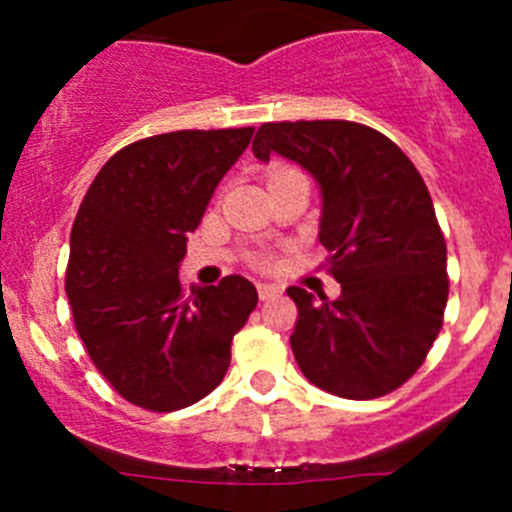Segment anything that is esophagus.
Wrapping results in <instances>:
<instances>
[{
    "mask_svg": "<svg viewBox=\"0 0 512 512\" xmlns=\"http://www.w3.org/2000/svg\"><path fill=\"white\" fill-rule=\"evenodd\" d=\"M256 289H259V300H274V297L282 295V287H277V284L261 282Z\"/></svg>",
    "mask_w": 512,
    "mask_h": 512,
    "instance_id": "1",
    "label": "esophagus"
}]
</instances>
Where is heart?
<instances>
[{
  "label": "heart",
  "mask_w": 512,
  "mask_h": 512,
  "mask_svg": "<svg viewBox=\"0 0 512 512\" xmlns=\"http://www.w3.org/2000/svg\"><path fill=\"white\" fill-rule=\"evenodd\" d=\"M292 171H295V169H277V171H274V174H271V179H274V176H284V174H292Z\"/></svg>",
  "instance_id": "heart-1"
}]
</instances>
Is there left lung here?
<instances>
[{
	"label": "left lung",
	"instance_id": "left-lung-1",
	"mask_svg": "<svg viewBox=\"0 0 512 512\" xmlns=\"http://www.w3.org/2000/svg\"><path fill=\"white\" fill-rule=\"evenodd\" d=\"M253 153L295 161L323 194L318 238L341 295L287 289L302 374L346 400L397 390L431 351L449 300L446 241L423 176L387 135L348 120L264 122Z\"/></svg>",
	"mask_w": 512,
	"mask_h": 512
}]
</instances>
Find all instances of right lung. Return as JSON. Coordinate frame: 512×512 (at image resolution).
<instances>
[{
    "label": "right lung",
    "instance_id": "right-lung-1",
    "mask_svg": "<svg viewBox=\"0 0 512 512\" xmlns=\"http://www.w3.org/2000/svg\"><path fill=\"white\" fill-rule=\"evenodd\" d=\"M253 128L176 130L120 148L84 194L66 269L79 338L120 397L171 413L223 382L259 295L248 279L184 295L179 264Z\"/></svg>",
    "mask_w": 512,
    "mask_h": 512
}]
</instances>
